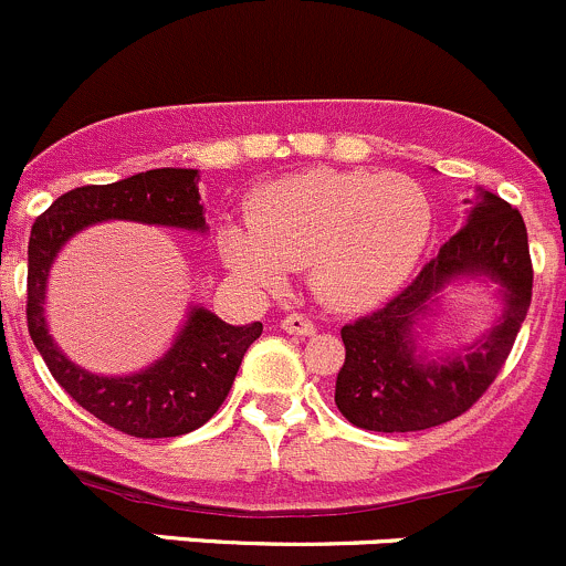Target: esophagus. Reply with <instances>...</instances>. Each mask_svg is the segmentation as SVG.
I'll return each mask as SVG.
<instances>
[{
	"mask_svg": "<svg viewBox=\"0 0 566 566\" xmlns=\"http://www.w3.org/2000/svg\"><path fill=\"white\" fill-rule=\"evenodd\" d=\"M281 326L289 332V335H302V337H307L316 332V326H313L311 318H305L302 313H289V316L281 322Z\"/></svg>",
	"mask_w": 566,
	"mask_h": 566,
	"instance_id": "obj_1",
	"label": "esophagus"
}]
</instances>
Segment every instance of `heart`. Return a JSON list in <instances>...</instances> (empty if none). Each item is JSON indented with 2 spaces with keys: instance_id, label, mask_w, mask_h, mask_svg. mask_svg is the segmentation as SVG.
<instances>
[{
  "instance_id": "b5f03b06",
  "label": "heart",
  "mask_w": 566,
  "mask_h": 566,
  "mask_svg": "<svg viewBox=\"0 0 566 566\" xmlns=\"http://www.w3.org/2000/svg\"><path fill=\"white\" fill-rule=\"evenodd\" d=\"M433 207L409 177L378 171L291 174L250 198V220L220 229L226 266L259 291H281L294 266L337 311L389 300L422 259Z\"/></svg>"
}]
</instances>
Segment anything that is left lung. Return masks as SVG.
Masks as SVG:
<instances>
[{"label": "left lung", "instance_id": "1", "mask_svg": "<svg viewBox=\"0 0 566 566\" xmlns=\"http://www.w3.org/2000/svg\"><path fill=\"white\" fill-rule=\"evenodd\" d=\"M455 237L422 266L411 285L381 311L340 329L346 363L337 373L335 406L363 430L411 433L460 417L482 398L510 357L532 305L526 223L504 198L476 190ZM460 280L496 282L502 313L474 344L428 353L421 322L440 294Z\"/></svg>", "mask_w": 566, "mask_h": 566}]
</instances>
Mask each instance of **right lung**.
Instances as JSON below:
<instances>
[{"label":"right lung","mask_w":566,"mask_h":566,"mask_svg":"<svg viewBox=\"0 0 566 566\" xmlns=\"http://www.w3.org/2000/svg\"><path fill=\"white\" fill-rule=\"evenodd\" d=\"M196 168H153L111 185H84L60 196L32 226L27 275V324L40 357L70 398L136 439H171L201 428L229 395L259 322L234 326L190 305L171 348L147 368L101 376L70 363L45 322V291L56 255L78 231L108 220L166 226L207 234Z\"/></svg>","instance_id":"right-lung-1"}]
</instances>
